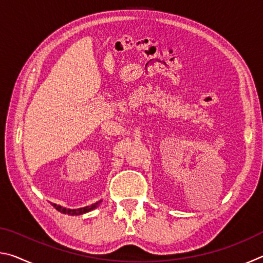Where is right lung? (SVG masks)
Here are the masks:
<instances>
[{"label": "right lung", "instance_id": "obj_1", "mask_svg": "<svg viewBox=\"0 0 263 263\" xmlns=\"http://www.w3.org/2000/svg\"><path fill=\"white\" fill-rule=\"evenodd\" d=\"M100 203H101V201L95 203V204H92V205H90V206H86V208H81V209H75V210H70V209L61 208L60 205H57V204H52V205L54 206L58 211H60L61 213H67V215L74 216V215H82V213H86V212H88V211L94 210V209H95L97 205H99Z\"/></svg>", "mask_w": 263, "mask_h": 263}]
</instances>
